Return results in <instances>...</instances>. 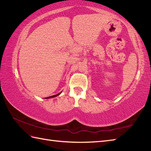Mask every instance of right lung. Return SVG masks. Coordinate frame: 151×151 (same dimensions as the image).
<instances>
[{
    "label": "right lung",
    "instance_id": "1",
    "mask_svg": "<svg viewBox=\"0 0 151 151\" xmlns=\"http://www.w3.org/2000/svg\"><path fill=\"white\" fill-rule=\"evenodd\" d=\"M61 93H62V92H60V93H58L57 94H55V95H53V96H51L47 97V98H45V99H51V98H54V97H56V96H58L59 94H61Z\"/></svg>",
    "mask_w": 151,
    "mask_h": 151
}]
</instances>
